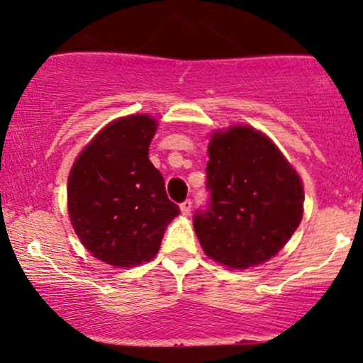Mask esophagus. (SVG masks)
Wrapping results in <instances>:
<instances>
[{
    "label": "esophagus",
    "instance_id": "esophagus-1",
    "mask_svg": "<svg viewBox=\"0 0 363 363\" xmlns=\"http://www.w3.org/2000/svg\"><path fill=\"white\" fill-rule=\"evenodd\" d=\"M191 206H193V201H191V199H186V201H182L181 203V211H182V215H189L191 213Z\"/></svg>",
    "mask_w": 363,
    "mask_h": 363
}]
</instances>
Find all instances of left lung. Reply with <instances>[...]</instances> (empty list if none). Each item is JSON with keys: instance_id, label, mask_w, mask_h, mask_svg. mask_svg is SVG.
Here are the masks:
<instances>
[{"instance_id": "8db88e82", "label": "left lung", "mask_w": 363, "mask_h": 363, "mask_svg": "<svg viewBox=\"0 0 363 363\" xmlns=\"http://www.w3.org/2000/svg\"><path fill=\"white\" fill-rule=\"evenodd\" d=\"M208 157V203L193 216L203 251L235 269L272 259L302 220L297 172L272 140L247 126L215 133Z\"/></svg>"}]
</instances>
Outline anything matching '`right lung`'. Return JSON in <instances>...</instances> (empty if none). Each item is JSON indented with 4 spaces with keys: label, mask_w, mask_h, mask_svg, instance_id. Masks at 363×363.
<instances>
[{
    "label": "right lung",
    "mask_w": 363,
    "mask_h": 363,
    "mask_svg": "<svg viewBox=\"0 0 363 363\" xmlns=\"http://www.w3.org/2000/svg\"><path fill=\"white\" fill-rule=\"evenodd\" d=\"M157 121L128 116L106 126L74 162L68 211L97 259L129 268L155 257L165 227L181 213L148 158Z\"/></svg>",
    "instance_id": "right-lung-1"
}]
</instances>
